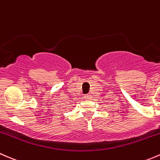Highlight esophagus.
<instances>
[{"mask_svg":"<svg viewBox=\"0 0 160 160\" xmlns=\"http://www.w3.org/2000/svg\"><path fill=\"white\" fill-rule=\"evenodd\" d=\"M92 96L90 95V94H87V95H85V99H86V100L92 99Z\"/></svg>","mask_w":160,"mask_h":160,"instance_id":"34e87169","label":"esophagus"}]
</instances>
